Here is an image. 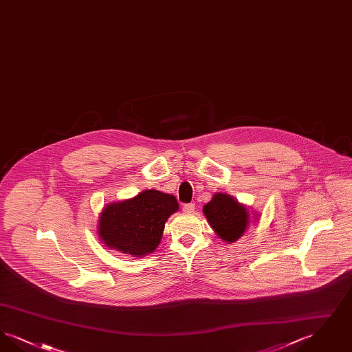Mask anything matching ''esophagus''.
I'll return each instance as SVG.
<instances>
[{"instance_id":"34e87169","label":"esophagus","mask_w":352,"mask_h":352,"mask_svg":"<svg viewBox=\"0 0 352 352\" xmlns=\"http://www.w3.org/2000/svg\"><path fill=\"white\" fill-rule=\"evenodd\" d=\"M194 210H195V204H192V203L184 204V212L186 214H191V212H194Z\"/></svg>"}]
</instances>
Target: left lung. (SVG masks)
I'll use <instances>...</instances> for the list:
<instances>
[{
	"label": "left lung",
	"instance_id": "8db88e82",
	"mask_svg": "<svg viewBox=\"0 0 352 352\" xmlns=\"http://www.w3.org/2000/svg\"><path fill=\"white\" fill-rule=\"evenodd\" d=\"M203 214L207 219L210 227L218 234L219 239L227 244L237 241L248 231L250 224L257 223L260 215L251 212L248 207L234 199L230 194L217 192L212 199L204 204Z\"/></svg>",
	"mask_w": 352,
	"mask_h": 352
}]
</instances>
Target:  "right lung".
<instances>
[{"label": "right lung", "instance_id": "obj_1", "mask_svg": "<svg viewBox=\"0 0 352 352\" xmlns=\"http://www.w3.org/2000/svg\"><path fill=\"white\" fill-rule=\"evenodd\" d=\"M178 208L174 195L145 190L131 199L107 204L99 215L98 236L111 251L144 257L157 250L165 223Z\"/></svg>", "mask_w": 352, "mask_h": 352}]
</instances>
